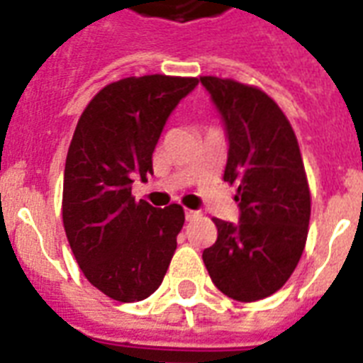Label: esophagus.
Wrapping results in <instances>:
<instances>
[{
	"label": "esophagus",
	"mask_w": 363,
	"mask_h": 363,
	"mask_svg": "<svg viewBox=\"0 0 363 363\" xmlns=\"http://www.w3.org/2000/svg\"><path fill=\"white\" fill-rule=\"evenodd\" d=\"M184 216H186V220H192L194 216H198V211H192V209H184Z\"/></svg>",
	"instance_id": "34e87169"
}]
</instances>
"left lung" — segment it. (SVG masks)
Here are the masks:
<instances>
[{
  "label": "left lung",
  "instance_id": "8db88e82",
  "mask_svg": "<svg viewBox=\"0 0 363 363\" xmlns=\"http://www.w3.org/2000/svg\"><path fill=\"white\" fill-rule=\"evenodd\" d=\"M226 124L224 181L235 186L239 224L213 218L218 238L203 250L215 286L238 301H258L284 286L303 254L311 192L286 115L256 86L199 77Z\"/></svg>",
  "mask_w": 363,
  "mask_h": 363
}]
</instances>
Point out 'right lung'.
Instances as JSON below:
<instances>
[{
	"label": "right lung",
	"instance_id": "right-lung-1",
	"mask_svg": "<svg viewBox=\"0 0 363 363\" xmlns=\"http://www.w3.org/2000/svg\"><path fill=\"white\" fill-rule=\"evenodd\" d=\"M196 86V77H128L101 88L77 122L64 171L65 235L88 282L121 303L156 292L175 254L182 207L135 201L131 182L152 173L167 116Z\"/></svg>",
	"mask_w": 363,
	"mask_h": 363
}]
</instances>
